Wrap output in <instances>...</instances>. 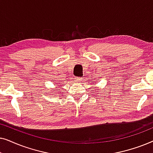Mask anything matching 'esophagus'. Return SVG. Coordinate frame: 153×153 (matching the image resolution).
I'll use <instances>...</instances> for the list:
<instances>
[{"instance_id":"34e87169","label":"esophagus","mask_w":153,"mask_h":153,"mask_svg":"<svg viewBox=\"0 0 153 153\" xmlns=\"http://www.w3.org/2000/svg\"><path fill=\"white\" fill-rule=\"evenodd\" d=\"M81 81H82V78H81V77H76V78H75V81L76 82H81Z\"/></svg>"}]
</instances>
